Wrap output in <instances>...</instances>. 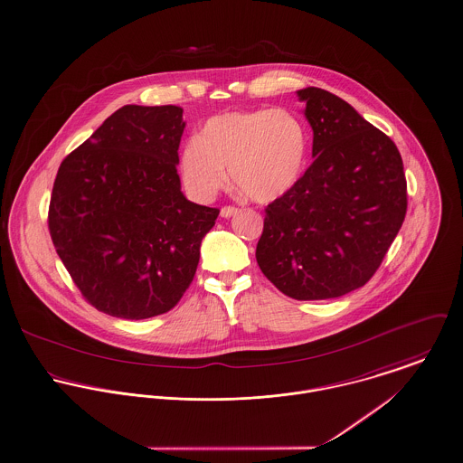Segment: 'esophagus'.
Here are the masks:
<instances>
[{
  "label": "esophagus",
  "instance_id": "1",
  "mask_svg": "<svg viewBox=\"0 0 463 463\" xmlns=\"http://www.w3.org/2000/svg\"><path fill=\"white\" fill-rule=\"evenodd\" d=\"M239 212L241 211H239L237 207H230V205H226V207H222V209H221V217L228 219V217H233V215H237Z\"/></svg>",
  "mask_w": 463,
  "mask_h": 463
}]
</instances>
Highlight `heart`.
Here are the masks:
<instances>
[{
	"label": "heart",
	"instance_id": "heart-1",
	"mask_svg": "<svg viewBox=\"0 0 463 463\" xmlns=\"http://www.w3.org/2000/svg\"><path fill=\"white\" fill-rule=\"evenodd\" d=\"M307 128L287 109L233 111L212 117L180 154L185 187L202 200L228 182L241 194L272 202L288 193L307 157Z\"/></svg>",
	"mask_w": 463,
	"mask_h": 463
}]
</instances>
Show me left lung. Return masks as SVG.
I'll use <instances>...</instances> for the list:
<instances>
[{"label":"left lung","mask_w":463,"mask_h":463,"mask_svg":"<svg viewBox=\"0 0 463 463\" xmlns=\"http://www.w3.org/2000/svg\"><path fill=\"white\" fill-rule=\"evenodd\" d=\"M313 128V165L265 209L256 261L297 300L364 287L407 213L402 156L389 136L335 93L297 91Z\"/></svg>","instance_id":"left-lung-1"}]
</instances>
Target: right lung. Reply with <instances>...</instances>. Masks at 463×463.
<instances>
[{"mask_svg": "<svg viewBox=\"0 0 463 463\" xmlns=\"http://www.w3.org/2000/svg\"><path fill=\"white\" fill-rule=\"evenodd\" d=\"M182 113L124 106L58 169L49 233L80 292L106 315L143 320L175 307L219 215L180 191Z\"/></svg>", "mask_w": 463, "mask_h": 463, "instance_id": "add662e5", "label": "right lung"}]
</instances>
